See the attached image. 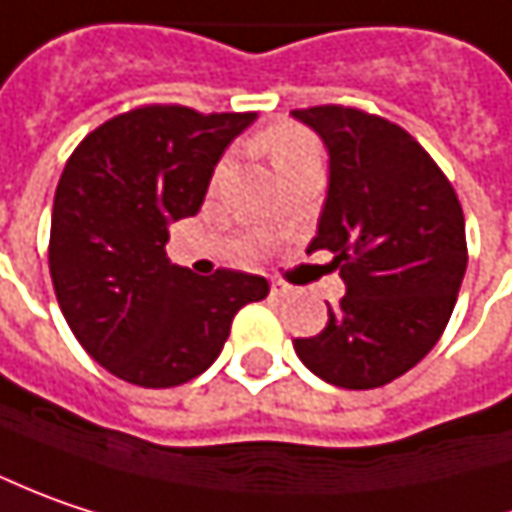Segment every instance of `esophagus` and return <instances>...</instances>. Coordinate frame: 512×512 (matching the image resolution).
Masks as SVG:
<instances>
[{
  "label": "esophagus",
  "instance_id": "1",
  "mask_svg": "<svg viewBox=\"0 0 512 512\" xmlns=\"http://www.w3.org/2000/svg\"><path fill=\"white\" fill-rule=\"evenodd\" d=\"M288 291H291V288H288L285 282H279V279H276V282H270V296L282 299V296H288Z\"/></svg>",
  "mask_w": 512,
  "mask_h": 512
}]
</instances>
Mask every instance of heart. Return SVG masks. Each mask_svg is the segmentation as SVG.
Segmentation results:
<instances>
[{"mask_svg": "<svg viewBox=\"0 0 512 512\" xmlns=\"http://www.w3.org/2000/svg\"><path fill=\"white\" fill-rule=\"evenodd\" d=\"M265 143H268L270 158H273L276 167L291 164V161H299V158L317 155V143H314V138H311L305 129L294 126V123H279V126H273L268 135H265ZM227 167H230L227 161H221L216 167V175H213L216 184L227 175Z\"/></svg>", "mask_w": 512, "mask_h": 512, "instance_id": "1", "label": "heart"}]
</instances>
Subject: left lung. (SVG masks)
I'll use <instances>...</instances> for the list:
<instances>
[{
  "label": "left lung",
  "instance_id": "8db88e82",
  "mask_svg": "<svg viewBox=\"0 0 512 512\" xmlns=\"http://www.w3.org/2000/svg\"><path fill=\"white\" fill-rule=\"evenodd\" d=\"M294 117L331 155L328 198L311 250L334 253L345 296L299 360L331 386L377 389L441 340L467 270L464 210L449 178L403 126L354 106Z\"/></svg>",
  "mask_w": 512,
  "mask_h": 512
}]
</instances>
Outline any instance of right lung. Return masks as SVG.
Wrapping results in <instances>:
<instances>
[{"mask_svg":"<svg viewBox=\"0 0 512 512\" xmlns=\"http://www.w3.org/2000/svg\"><path fill=\"white\" fill-rule=\"evenodd\" d=\"M253 117L146 103L100 123L65 164L48 242L54 294L77 343L126 383L198 377L233 317L268 296L265 276H198L167 259L169 224L201 210L221 152Z\"/></svg>","mask_w":512,"mask_h":512,"instance_id":"add662e5","label":"right lung"}]
</instances>
